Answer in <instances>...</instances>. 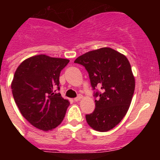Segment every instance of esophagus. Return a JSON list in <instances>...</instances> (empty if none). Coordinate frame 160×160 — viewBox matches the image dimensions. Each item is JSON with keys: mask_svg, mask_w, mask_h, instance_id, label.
I'll return each mask as SVG.
<instances>
[{"mask_svg": "<svg viewBox=\"0 0 160 160\" xmlns=\"http://www.w3.org/2000/svg\"><path fill=\"white\" fill-rule=\"evenodd\" d=\"M82 98V95H78V96L77 97V98H74V101H80V99H81Z\"/></svg>", "mask_w": 160, "mask_h": 160, "instance_id": "obj_1", "label": "esophagus"}]
</instances>
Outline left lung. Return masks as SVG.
Returning <instances> with one entry per match:
<instances>
[{
	"instance_id": "left-lung-1",
	"label": "left lung",
	"mask_w": 160,
	"mask_h": 160,
	"mask_svg": "<svg viewBox=\"0 0 160 160\" xmlns=\"http://www.w3.org/2000/svg\"><path fill=\"white\" fill-rule=\"evenodd\" d=\"M74 62L85 67L94 90L95 109L86 114L87 122L98 132L112 129L126 114L135 90V78L128 59L106 47L86 52Z\"/></svg>"
}]
</instances>
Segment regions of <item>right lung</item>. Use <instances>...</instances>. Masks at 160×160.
Listing matches in <instances>:
<instances>
[{
    "mask_svg": "<svg viewBox=\"0 0 160 160\" xmlns=\"http://www.w3.org/2000/svg\"><path fill=\"white\" fill-rule=\"evenodd\" d=\"M70 61L38 55L25 59L14 75L11 90L22 116L35 128L49 131L63 120L70 101L62 98L60 72Z\"/></svg>",
    "mask_w": 160,
    "mask_h": 160,
    "instance_id": "obj_1",
    "label": "right lung"
}]
</instances>
